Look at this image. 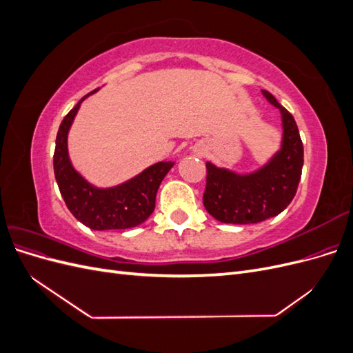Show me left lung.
Returning a JSON list of instances; mask_svg holds the SVG:
<instances>
[{"label":"left lung","mask_w":353,"mask_h":353,"mask_svg":"<svg viewBox=\"0 0 353 353\" xmlns=\"http://www.w3.org/2000/svg\"><path fill=\"white\" fill-rule=\"evenodd\" d=\"M262 92L283 114V147L271 163L252 175H236L206 163L203 205L223 223L245 225L276 216L292 203L302 176L303 144L294 117L271 92Z\"/></svg>","instance_id":"8db88e82"}]
</instances>
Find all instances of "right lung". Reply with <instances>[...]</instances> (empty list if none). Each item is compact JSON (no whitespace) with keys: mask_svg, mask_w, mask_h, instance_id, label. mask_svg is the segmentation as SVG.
<instances>
[{"mask_svg":"<svg viewBox=\"0 0 353 353\" xmlns=\"http://www.w3.org/2000/svg\"><path fill=\"white\" fill-rule=\"evenodd\" d=\"M90 94L85 97H88ZM85 97L65 116L57 132L52 163H54V175L60 194L72 215L91 230L134 228L153 213L159 185L174 163H156L138 176L114 188L100 190L90 185L72 168L68 156L69 128Z\"/></svg>","mask_w":353,"mask_h":353,"instance_id":"1","label":"right lung"}]
</instances>
